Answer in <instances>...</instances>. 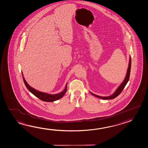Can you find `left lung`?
Returning <instances> with one entry per match:
<instances>
[{
	"instance_id": "8db88e82",
	"label": "left lung",
	"mask_w": 148,
	"mask_h": 148,
	"mask_svg": "<svg viewBox=\"0 0 148 148\" xmlns=\"http://www.w3.org/2000/svg\"><path fill=\"white\" fill-rule=\"evenodd\" d=\"M130 68H131V57L130 56V60H129V63H128V67L127 73L125 77L124 78V80L121 83L120 85L119 86L116 90H115V92L113 93L112 95L109 96H101L97 95L96 94H93V93L90 92L91 94H92L93 96H95L96 97L102 99H112L113 98L117 97L123 90L124 88H125L126 84L127 83L128 81L130 79Z\"/></svg>"
}]
</instances>
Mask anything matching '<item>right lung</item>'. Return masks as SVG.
<instances>
[{"label": "right lung", "mask_w": 148, "mask_h": 148, "mask_svg": "<svg viewBox=\"0 0 148 148\" xmlns=\"http://www.w3.org/2000/svg\"><path fill=\"white\" fill-rule=\"evenodd\" d=\"M23 81L25 84L26 87L27 88L29 91L33 94V95L36 96L37 97L39 98L41 100H43L44 101L46 102H53L56 100H58L60 99L61 98L63 97V96L65 94L66 92L67 91V83L66 84L65 88L64 90L61 92L60 93L56 94H48V93H44L42 92H40L38 90H36L35 88L31 87L30 85L28 84L26 81L25 80V78L24 77V75L23 74Z\"/></svg>", "instance_id": "add662e5"}]
</instances>
